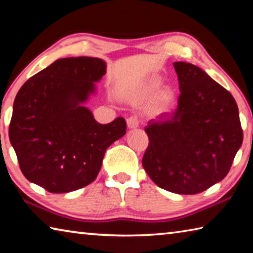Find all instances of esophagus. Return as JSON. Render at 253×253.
<instances>
[{
    "instance_id": "1",
    "label": "esophagus",
    "mask_w": 253,
    "mask_h": 253,
    "mask_svg": "<svg viewBox=\"0 0 253 253\" xmlns=\"http://www.w3.org/2000/svg\"><path fill=\"white\" fill-rule=\"evenodd\" d=\"M139 124H140V119H139V117L138 116H130V117H128L127 118V126H128V128H137L139 126Z\"/></svg>"
}]
</instances>
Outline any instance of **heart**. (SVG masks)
<instances>
[{
  "mask_svg": "<svg viewBox=\"0 0 253 253\" xmlns=\"http://www.w3.org/2000/svg\"><path fill=\"white\" fill-rule=\"evenodd\" d=\"M158 85H160V80L156 79V78H153L148 81V83L145 84V91L146 92H153L155 91L156 89L158 88ZM157 99L158 102H160V105L162 107H165L170 104V101L173 100V92L169 88H165L158 92L157 95Z\"/></svg>",
  "mask_w": 253,
  "mask_h": 253,
  "instance_id": "heart-1",
  "label": "heart"
}]
</instances>
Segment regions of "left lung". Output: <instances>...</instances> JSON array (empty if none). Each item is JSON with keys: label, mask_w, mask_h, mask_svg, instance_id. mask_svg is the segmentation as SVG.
Returning a JSON list of instances; mask_svg holds the SVG:
<instances>
[{"label": "left lung", "mask_w": 253, "mask_h": 253, "mask_svg": "<svg viewBox=\"0 0 253 253\" xmlns=\"http://www.w3.org/2000/svg\"><path fill=\"white\" fill-rule=\"evenodd\" d=\"M176 109L148 122L143 166L152 181L177 194H198L223 179L243 132L233 96L201 68L174 62Z\"/></svg>", "instance_id": "1"}]
</instances>
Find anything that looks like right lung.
I'll return each mask as SVG.
<instances>
[{
  "instance_id": "1",
  "label": "right lung",
  "mask_w": 253,
  "mask_h": 253,
  "mask_svg": "<svg viewBox=\"0 0 253 253\" xmlns=\"http://www.w3.org/2000/svg\"><path fill=\"white\" fill-rule=\"evenodd\" d=\"M105 74L101 59L63 58L20 88L8 137L30 182L50 193H68L97 177L106 149L126 132L123 117L102 125L80 105Z\"/></svg>"
}]
</instances>
